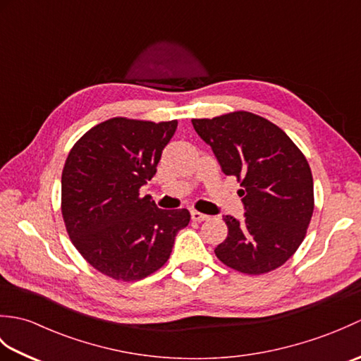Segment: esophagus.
<instances>
[{
    "label": "esophagus",
    "instance_id": "34e87169",
    "mask_svg": "<svg viewBox=\"0 0 361 361\" xmlns=\"http://www.w3.org/2000/svg\"><path fill=\"white\" fill-rule=\"evenodd\" d=\"M190 217H192L194 221H203V220H208L209 219V216H206V214L198 212V211L190 212Z\"/></svg>",
    "mask_w": 361,
    "mask_h": 361
}]
</instances>
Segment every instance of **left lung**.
Listing matches in <instances>:
<instances>
[{
    "mask_svg": "<svg viewBox=\"0 0 361 361\" xmlns=\"http://www.w3.org/2000/svg\"><path fill=\"white\" fill-rule=\"evenodd\" d=\"M225 175L240 183L242 221L226 216V239L216 256L226 267L264 274L283 265L302 243L315 208L313 178L304 153L282 128L250 111L192 119Z\"/></svg>",
    "mask_w": 361,
    "mask_h": 361,
    "instance_id": "obj_1",
    "label": "left lung"
}]
</instances>
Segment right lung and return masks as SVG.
<instances>
[{
  "label": "right lung",
  "mask_w": 361,
  "mask_h": 361,
  "mask_svg": "<svg viewBox=\"0 0 361 361\" xmlns=\"http://www.w3.org/2000/svg\"><path fill=\"white\" fill-rule=\"evenodd\" d=\"M178 122L111 118L90 128L68 153L62 216L73 245L114 281H140L171 257L188 209H159L140 189L157 173Z\"/></svg>",
  "instance_id": "obj_1"
}]
</instances>
